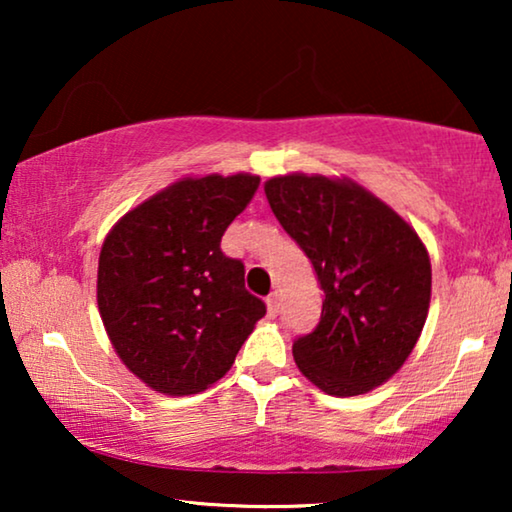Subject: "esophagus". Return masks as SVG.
I'll list each match as a JSON object with an SVG mask.
<instances>
[{
	"label": "esophagus",
	"mask_w": 512,
	"mask_h": 512,
	"mask_svg": "<svg viewBox=\"0 0 512 512\" xmlns=\"http://www.w3.org/2000/svg\"><path fill=\"white\" fill-rule=\"evenodd\" d=\"M265 305H268L270 317H277V312H279V293L277 291L270 293V296L265 298Z\"/></svg>",
	"instance_id": "obj_1"
}]
</instances>
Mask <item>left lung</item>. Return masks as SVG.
I'll return each instance as SVG.
<instances>
[{
    "label": "left lung",
    "mask_w": 512,
    "mask_h": 512,
    "mask_svg": "<svg viewBox=\"0 0 512 512\" xmlns=\"http://www.w3.org/2000/svg\"><path fill=\"white\" fill-rule=\"evenodd\" d=\"M265 198L317 272L319 326L293 359L331 396L368 394L415 349L431 303V261L417 230L349 177L279 174Z\"/></svg>",
    "instance_id": "1"
}]
</instances>
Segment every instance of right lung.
<instances>
[{
    "instance_id": "add662e5",
    "label": "right lung",
    "mask_w": 512,
    "mask_h": 512,
    "mask_svg": "<svg viewBox=\"0 0 512 512\" xmlns=\"http://www.w3.org/2000/svg\"><path fill=\"white\" fill-rule=\"evenodd\" d=\"M249 172L184 177L121 216L104 237L97 307L123 366L158 394L221 380L265 314L221 237L254 198Z\"/></svg>"
}]
</instances>
